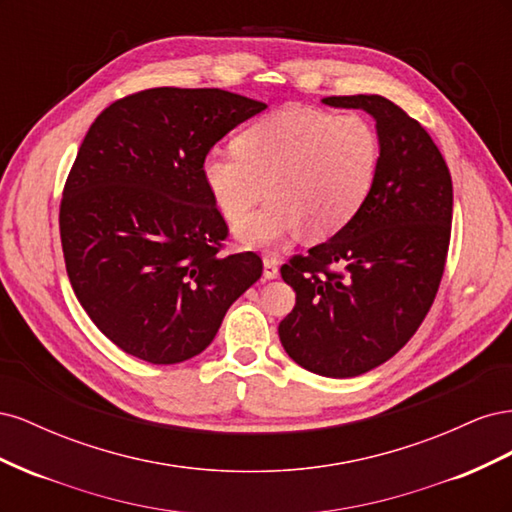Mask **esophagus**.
Returning <instances> with one entry per match:
<instances>
[{
    "mask_svg": "<svg viewBox=\"0 0 512 512\" xmlns=\"http://www.w3.org/2000/svg\"><path fill=\"white\" fill-rule=\"evenodd\" d=\"M262 265H265V271H262V275H265L267 280H275V277L280 275V265H277V260L273 256L262 258Z\"/></svg>",
    "mask_w": 512,
    "mask_h": 512,
    "instance_id": "34e87169",
    "label": "esophagus"
}]
</instances>
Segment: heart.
<instances>
[{
    "label": "heart",
    "mask_w": 512,
    "mask_h": 512,
    "mask_svg": "<svg viewBox=\"0 0 512 512\" xmlns=\"http://www.w3.org/2000/svg\"><path fill=\"white\" fill-rule=\"evenodd\" d=\"M380 136L356 115L286 106L250 123L235 149H209L200 177L213 205L237 222L267 192L269 200L237 224L245 245H273L305 228L327 239L352 222L374 188Z\"/></svg>",
    "instance_id": "heart-1"
}]
</instances>
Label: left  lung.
<instances>
[{
    "mask_svg": "<svg viewBox=\"0 0 512 512\" xmlns=\"http://www.w3.org/2000/svg\"><path fill=\"white\" fill-rule=\"evenodd\" d=\"M322 102L363 108L376 119L380 168L350 224L282 265L297 303L277 333L307 371L354 378L404 348L436 299L451 241L453 181L427 130L391 100L361 94Z\"/></svg>",
    "mask_w": 512,
    "mask_h": 512,
    "instance_id": "left-lung-1",
    "label": "left lung"
}]
</instances>
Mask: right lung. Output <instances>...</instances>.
Instances as JSON below:
<instances>
[{
    "mask_svg": "<svg viewBox=\"0 0 512 512\" xmlns=\"http://www.w3.org/2000/svg\"><path fill=\"white\" fill-rule=\"evenodd\" d=\"M267 104L224 89L156 87L113 102L85 134L59 207L76 299L115 346L153 365L203 352L262 275L220 254L228 226L200 160Z\"/></svg>",
    "mask_w": 512,
    "mask_h": 512,
    "instance_id": "1",
    "label": "right lung"
}]
</instances>
